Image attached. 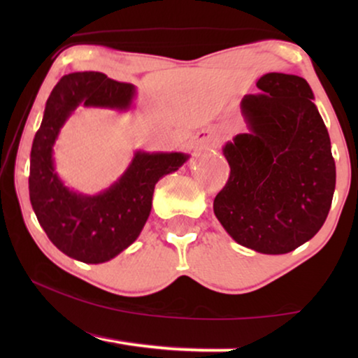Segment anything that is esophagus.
Listing matches in <instances>:
<instances>
[{
	"mask_svg": "<svg viewBox=\"0 0 358 358\" xmlns=\"http://www.w3.org/2000/svg\"><path fill=\"white\" fill-rule=\"evenodd\" d=\"M194 141L195 145L203 146V148H217L222 143V136H220V134L215 129H205L195 135Z\"/></svg>",
	"mask_w": 358,
	"mask_h": 358,
	"instance_id": "34e87169",
	"label": "esophagus"
}]
</instances>
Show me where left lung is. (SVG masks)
Here are the masks:
<instances>
[{"label": "left lung", "instance_id": "obj_1", "mask_svg": "<svg viewBox=\"0 0 358 358\" xmlns=\"http://www.w3.org/2000/svg\"><path fill=\"white\" fill-rule=\"evenodd\" d=\"M244 96L246 134L223 146L229 179L213 212L238 244L287 254L324 224L336 189L331 138L305 78L267 73Z\"/></svg>", "mask_w": 358, "mask_h": 358}]
</instances>
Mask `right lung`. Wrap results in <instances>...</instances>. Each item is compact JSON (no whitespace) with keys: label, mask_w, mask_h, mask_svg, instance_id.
Masks as SVG:
<instances>
[{"label":"right lung","mask_w":358,"mask_h":358,"mask_svg":"<svg viewBox=\"0 0 358 358\" xmlns=\"http://www.w3.org/2000/svg\"><path fill=\"white\" fill-rule=\"evenodd\" d=\"M135 86L99 71L65 75L48 96L31 150L29 197L36 217L55 246L85 264L114 259L140 236L153 203L155 185L189 159L185 153L135 151L125 173L96 195L66 187L55 171L53 145L78 106L129 110Z\"/></svg>","instance_id":"add662e5"}]
</instances>
